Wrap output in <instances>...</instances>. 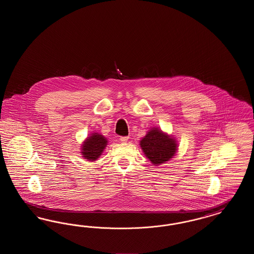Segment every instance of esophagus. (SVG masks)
Listing matches in <instances>:
<instances>
[{
	"mask_svg": "<svg viewBox=\"0 0 254 254\" xmlns=\"http://www.w3.org/2000/svg\"><path fill=\"white\" fill-rule=\"evenodd\" d=\"M128 139H129L128 136H122V137H120V141L122 143H127L128 141Z\"/></svg>",
	"mask_w": 254,
	"mask_h": 254,
	"instance_id": "34e87169",
	"label": "esophagus"
}]
</instances>
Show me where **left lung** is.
<instances>
[{
	"label": "left lung",
	"instance_id": "8db88e82",
	"mask_svg": "<svg viewBox=\"0 0 254 254\" xmlns=\"http://www.w3.org/2000/svg\"><path fill=\"white\" fill-rule=\"evenodd\" d=\"M143 152L154 166L165 164L177 151L176 140L158 127H152L140 141Z\"/></svg>",
	"mask_w": 254,
	"mask_h": 254
}]
</instances>
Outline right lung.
I'll return each instance as SVG.
<instances>
[{
  "label": "right lung",
  "mask_w": 254,
  "mask_h": 254,
  "mask_svg": "<svg viewBox=\"0 0 254 254\" xmlns=\"http://www.w3.org/2000/svg\"><path fill=\"white\" fill-rule=\"evenodd\" d=\"M107 145L108 140L105 136L99 133H92L83 142L81 153L87 161L93 162L102 155Z\"/></svg>",
  "instance_id": "obj_1"
}]
</instances>
